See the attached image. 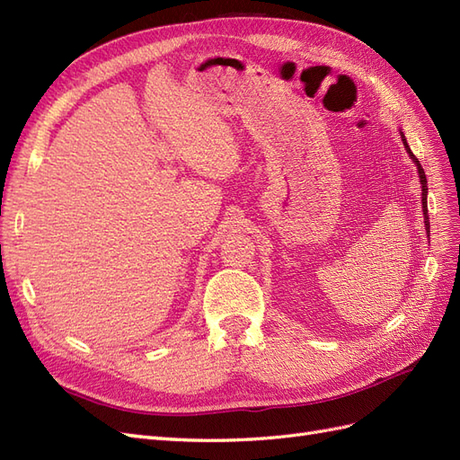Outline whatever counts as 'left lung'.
<instances>
[{"label": "left lung", "mask_w": 460, "mask_h": 460, "mask_svg": "<svg viewBox=\"0 0 460 460\" xmlns=\"http://www.w3.org/2000/svg\"><path fill=\"white\" fill-rule=\"evenodd\" d=\"M401 137H402V144H405V147H407V151H409V155H411V159L416 163V169H419V176H420V184H422V211H424V222H426V230H428V234H429V220H428V201H426V196H428V180H426V174H424V169H422V164H420V161L416 159L414 155H412V151H411V147L407 146V140H405V136L401 134Z\"/></svg>", "instance_id": "obj_1"}]
</instances>
